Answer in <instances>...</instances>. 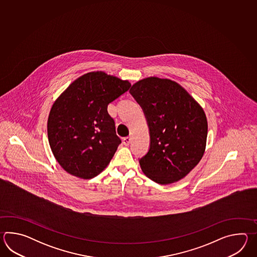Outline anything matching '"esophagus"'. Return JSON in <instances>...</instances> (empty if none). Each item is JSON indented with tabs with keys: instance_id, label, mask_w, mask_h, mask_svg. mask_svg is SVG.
I'll list each match as a JSON object with an SVG mask.
<instances>
[{
	"instance_id": "esophagus-1",
	"label": "esophagus",
	"mask_w": 257,
	"mask_h": 257,
	"mask_svg": "<svg viewBox=\"0 0 257 257\" xmlns=\"http://www.w3.org/2000/svg\"><path fill=\"white\" fill-rule=\"evenodd\" d=\"M131 141H132V138H131V137H126V138L123 139V143H124V145L128 146V145L131 144Z\"/></svg>"
}]
</instances>
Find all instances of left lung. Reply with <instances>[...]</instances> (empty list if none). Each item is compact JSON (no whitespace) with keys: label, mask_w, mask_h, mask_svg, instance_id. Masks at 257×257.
<instances>
[{"label":"left lung","mask_w":257,"mask_h":257,"mask_svg":"<svg viewBox=\"0 0 257 257\" xmlns=\"http://www.w3.org/2000/svg\"><path fill=\"white\" fill-rule=\"evenodd\" d=\"M130 92L141 104L150 128V150L140 160L142 172L161 185L183 179L206 150L208 120L202 106L170 79L144 78Z\"/></svg>","instance_id":"obj_1"}]
</instances>
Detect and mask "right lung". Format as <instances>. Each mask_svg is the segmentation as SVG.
Returning <instances> with one entry per match:
<instances>
[{"label":"right lung","mask_w":257,"mask_h":257,"mask_svg":"<svg viewBox=\"0 0 257 257\" xmlns=\"http://www.w3.org/2000/svg\"><path fill=\"white\" fill-rule=\"evenodd\" d=\"M131 86L127 80L91 71L56 99L48 118V138L55 159L67 173L91 179L109 164L121 141L107 105Z\"/></svg>","instance_id":"obj_1"}]
</instances>
